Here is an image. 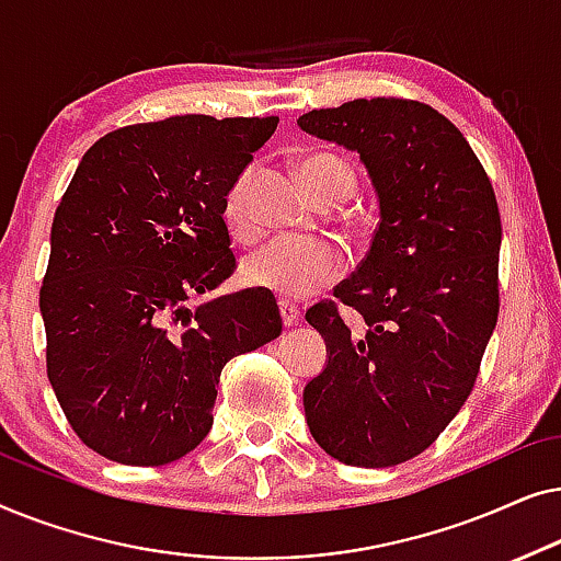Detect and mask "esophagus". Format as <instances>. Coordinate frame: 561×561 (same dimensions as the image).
Wrapping results in <instances>:
<instances>
[{
	"label": "esophagus",
	"mask_w": 561,
	"mask_h": 561,
	"mask_svg": "<svg viewBox=\"0 0 561 561\" xmlns=\"http://www.w3.org/2000/svg\"><path fill=\"white\" fill-rule=\"evenodd\" d=\"M280 319H283V327H296L298 319H301V311H298L294 304L280 301Z\"/></svg>",
	"instance_id": "34e87169"
}]
</instances>
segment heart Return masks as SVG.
Here are the masks:
<instances>
[{
    "instance_id": "obj_1",
    "label": "heart",
    "mask_w": 561,
    "mask_h": 561,
    "mask_svg": "<svg viewBox=\"0 0 561 561\" xmlns=\"http://www.w3.org/2000/svg\"><path fill=\"white\" fill-rule=\"evenodd\" d=\"M301 179L313 198L342 196V202L355 191L357 175L347 160L334 152H311L301 160ZM250 173H242L225 196V219L229 229L240 237L252 234L248 211ZM344 271L340 250L317 240L278 237L248 255L242 263V278L248 286L267 290L280 301H304L313 290L329 286Z\"/></svg>"
}]
</instances>
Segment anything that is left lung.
<instances>
[{
	"label": "left lung",
	"instance_id": "obj_1",
	"mask_svg": "<svg viewBox=\"0 0 561 561\" xmlns=\"http://www.w3.org/2000/svg\"><path fill=\"white\" fill-rule=\"evenodd\" d=\"M298 127L357 152L380 225L336 306L306 321L324 336L327 367L304 388L311 436L352 467H390L439 436L478 378L497 321L501 214L465 135L432 106L355 99L313 110Z\"/></svg>",
	"mask_w": 561,
	"mask_h": 561
}]
</instances>
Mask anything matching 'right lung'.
<instances>
[{
  "label": "right lung",
  "mask_w": 561,
  "mask_h": 561,
  "mask_svg": "<svg viewBox=\"0 0 561 561\" xmlns=\"http://www.w3.org/2000/svg\"><path fill=\"white\" fill-rule=\"evenodd\" d=\"M275 127L183 114L114 129L60 198L41 288L48 378L79 439L112 462L196 449L221 367L280 334L267 290L188 306L234 271L225 196Z\"/></svg>",
  "instance_id": "add662e5"
}]
</instances>
